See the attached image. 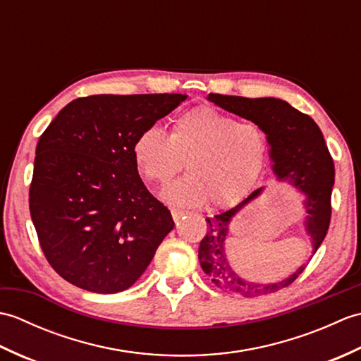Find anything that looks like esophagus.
<instances>
[{
	"label": "esophagus",
	"instance_id": "1",
	"mask_svg": "<svg viewBox=\"0 0 361 361\" xmlns=\"http://www.w3.org/2000/svg\"><path fill=\"white\" fill-rule=\"evenodd\" d=\"M172 217H173V220L175 221H178L183 216H186L188 214V211H185V209H176V208H172Z\"/></svg>",
	"mask_w": 361,
	"mask_h": 361
}]
</instances>
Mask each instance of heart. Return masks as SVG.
Here are the masks:
<instances>
[{
	"label": "heart",
	"mask_w": 361,
	"mask_h": 361,
	"mask_svg": "<svg viewBox=\"0 0 361 361\" xmlns=\"http://www.w3.org/2000/svg\"><path fill=\"white\" fill-rule=\"evenodd\" d=\"M268 149L265 130L239 122L211 106H197L172 122L169 136L158 127L137 133L133 161L144 180L166 185L183 167L190 172L163 192L167 202L216 208L240 203L262 173Z\"/></svg>",
	"instance_id": "b5f03b06"
}]
</instances>
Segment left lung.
Masks as SVG:
<instances>
[{
	"label": "left lung",
	"mask_w": 361,
	"mask_h": 361,
	"mask_svg": "<svg viewBox=\"0 0 361 361\" xmlns=\"http://www.w3.org/2000/svg\"><path fill=\"white\" fill-rule=\"evenodd\" d=\"M209 101L226 111L242 116L260 126L270 142L273 171L282 181H288L305 194V229L312 237L313 250H318L327 234L332 217V188L335 181L334 159L317 122L309 114L293 109L290 104L274 97L250 99L242 96L209 94ZM262 192L256 189L234 208L206 219V235L198 248V260L203 271L216 287L229 295L256 298L274 293L295 282L307 264L299 267L287 279L262 283L242 278L235 268L229 265L225 252L229 221L245 204Z\"/></svg>",
	"instance_id": "obj_1"
}]
</instances>
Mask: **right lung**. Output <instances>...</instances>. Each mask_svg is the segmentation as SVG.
<instances>
[{
  "instance_id": "right-lung-1",
  "label": "right lung",
  "mask_w": 361,
  "mask_h": 361,
  "mask_svg": "<svg viewBox=\"0 0 361 361\" xmlns=\"http://www.w3.org/2000/svg\"><path fill=\"white\" fill-rule=\"evenodd\" d=\"M185 94L74 99L38 140L29 211L49 265L73 286L118 293L140 279L173 229L133 161L137 133Z\"/></svg>"
}]
</instances>
